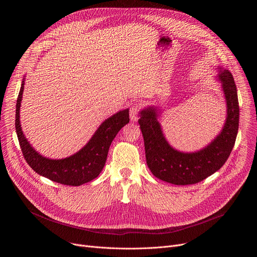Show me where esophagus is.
Segmentation results:
<instances>
[{
  "mask_svg": "<svg viewBox=\"0 0 257 257\" xmlns=\"http://www.w3.org/2000/svg\"><path fill=\"white\" fill-rule=\"evenodd\" d=\"M140 109V103L138 102H134L130 105V119L133 122H136L138 120V113Z\"/></svg>",
  "mask_w": 257,
  "mask_h": 257,
  "instance_id": "esophagus-1",
  "label": "esophagus"
}]
</instances>
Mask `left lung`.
Instances as JSON below:
<instances>
[{"mask_svg": "<svg viewBox=\"0 0 257 257\" xmlns=\"http://www.w3.org/2000/svg\"><path fill=\"white\" fill-rule=\"evenodd\" d=\"M216 69L227 104L226 122L221 132L200 151L183 153L170 145L158 120V106L140 111L138 123L144 140L146 164L160 180L174 185L195 184L221 169L228 160L239 128V102L231 72L219 66Z\"/></svg>", "mask_w": 257, "mask_h": 257, "instance_id": "left-lung-1", "label": "left lung"}]
</instances>
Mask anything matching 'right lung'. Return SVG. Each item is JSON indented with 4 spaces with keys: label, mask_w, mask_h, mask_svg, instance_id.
<instances>
[{
    "label": "right lung",
    "mask_w": 257,
    "mask_h": 257,
    "mask_svg": "<svg viewBox=\"0 0 257 257\" xmlns=\"http://www.w3.org/2000/svg\"><path fill=\"white\" fill-rule=\"evenodd\" d=\"M24 80L25 78H23L16 103L15 127L26 163L35 173L64 185L80 186L95 179L104 167L109 145L121 128L129 123V108L104 120L89 141L76 154L61 160L48 159L32 148L21 128L20 106Z\"/></svg>",
    "instance_id": "right-lung-1"
}]
</instances>
